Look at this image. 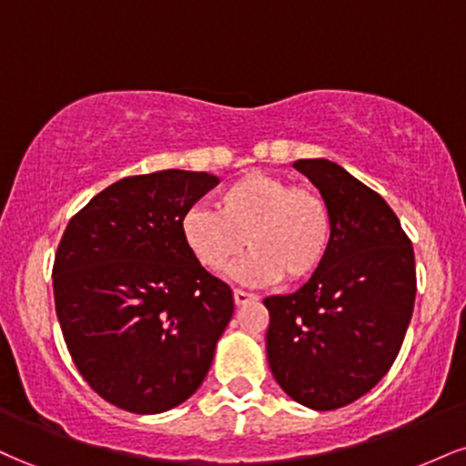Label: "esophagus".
<instances>
[{
  "mask_svg": "<svg viewBox=\"0 0 466 466\" xmlns=\"http://www.w3.org/2000/svg\"><path fill=\"white\" fill-rule=\"evenodd\" d=\"M254 300H256L254 293L243 291V289H234V302H237V307H245V304H249Z\"/></svg>",
  "mask_w": 466,
  "mask_h": 466,
  "instance_id": "34e87169",
  "label": "esophagus"
}]
</instances>
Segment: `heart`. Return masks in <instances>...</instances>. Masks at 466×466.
<instances>
[{
  "instance_id": "b5f03b06",
  "label": "heart",
  "mask_w": 466,
  "mask_h": 466,
  "mask_svg": "<svg viewBox=\"0 0 466 466\" xmlns=\"http://www.w3.org/2000/svg\"><path fill=\"white\" fill-rule=\"evenodd\" d=\"M181 238L208 271H221L243 251L232 276L248 285L311 278L329 256L333 217L318 190L278 175L249 170L218 190L217 210L192 208L181 217Z\"/></svg>"
}]
</instances>
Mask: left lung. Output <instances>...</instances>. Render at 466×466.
I'll use <instances>...</instances> for the list:
<instances>
[{"label":"left lung","instance_id":"1","mask_svg":"<svg viewBox=\"0 0 466 466\" xmlns=\"http://www.w3.org/2000/svg\"><path fill=\"white\" fill-rule=\"evenodd\" d=\"M329 203L324 265L289 296L265 298L278 386L318 411L344 408L397 360L414 311V248L381 195L329 159H298Z\"/></svg>","mask_w":466,"mask_h":466}]
</instances>
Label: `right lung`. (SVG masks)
Returning <instances> with one entry per match:
<instances>
[{
	"mask_svg": "<svg viewBox=\"0 0 466 466\" xmlns=\"http://www.w3.org/2000/svg\"><path fill=\"white\" fill-rule=\"evenodd\" d=\"M218 179L192 170L125 177L72 217L55 256L56 318L94 392L159 414L197 392L234 313L232 289L181 238V217Z\"/></svg>",
	"mask_w": 466,
	"mask_h": 466,
	"instance_id": "1",
	"label": "right lung"
}]
</instances>
